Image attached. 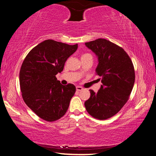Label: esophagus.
<instances>
[{
    "mask_svg": "<svg viewBox=\"0 0 156 156\" xmlns=\"http://www.w3.org/2000/svg\"><path fill=\"white\" fill-rule=\"evenodd\" d=\"M83 89V88L82 87H80V86H77L76 87V90H77L78 91H82Z\"/></svg>",
    "mask_w": 156,
    "mask_h": 156,
    "instance_id": "obj_1",
    "label": "esophagus"
}]
</instances>
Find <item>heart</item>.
Returning a JSON list of instances; mask_svg holds the SVG:
<instances>
[{
	"label": "heart",
	"mask_w": 156,
	"mask_h": 156,
	"mask_svg": "<svg viewBox=\"0 0 156 156\" xmlns=\"http://www.w3.org/2000/svg\"><path fill=\"white\" fill-rule=\"evenodd\" d=\"M91 56V55L89 54H84L82 56Z\"/></svg>",
	"instance_id": "1"
}]
</instances>
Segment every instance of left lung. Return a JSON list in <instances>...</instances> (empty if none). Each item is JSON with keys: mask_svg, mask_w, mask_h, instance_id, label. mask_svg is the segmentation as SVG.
<instances>
[{"mask_svg": "<svg viewBox=\"0 0 156 156\" xmlns=\"http://www.w3.org/2000/svg\"><path fill=\"white\" fill-rule=\"evenodd\" d=\"M98 56L96 69L102 85L97 93L90 89L84 102L92 117L106 120L115 115L126 104L135 82V71L130 57L122 47L104 38L85 43Z\"/></svg>", "mask_w": 156, "mask_h": 156, "instance_id": "8db88e82", "label": "left lung"}]
</instances>
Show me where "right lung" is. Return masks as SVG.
<instances>
[{
	"label": "right lung",
	"mask_w": 156,
	"mask_h": 156,
	"mask_svg": "<svg viewBox=\"0 0 156 156\" xmlns=\"http://www.w3.org/2000/svg\"><path fill=\"white\" fill-rule=\"evenodd\" d=\"M78 49L54 40H46L28 53L21 66L19 80L25 104L47 122L64 115L76 92L73 84L62 85L56 75L63 70L66 60Z\"/></svg>",
	"instance_id": "add662e5"
}]
</instances>
